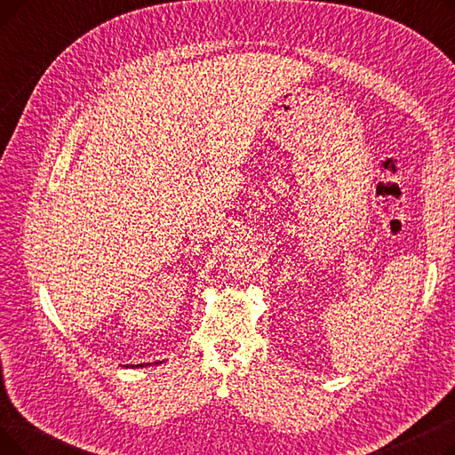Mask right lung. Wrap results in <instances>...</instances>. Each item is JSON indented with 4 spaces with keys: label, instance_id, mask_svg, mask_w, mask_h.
Returning <instances> with one entry per match:
<instances>
[{
    "label": "right lung",
    "instance_id": "right-lung-1",
    "mask_svg": "<svg viewBox=\"0 0 455 455\" xmlns=\"http://www.w3.org/2000/svg\"><path fill=\"white\" fill-rule=\"evenodd\" d=\"M136 367H140V365H136ZM141 367H143V365H141Z\"/></svg>",
    "mask_w": 455,
    "mask_h": 455
}]
</instances>
